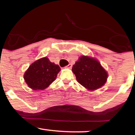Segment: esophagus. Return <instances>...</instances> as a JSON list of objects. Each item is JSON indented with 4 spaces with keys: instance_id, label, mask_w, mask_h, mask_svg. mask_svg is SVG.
Returning <instances> with one entry per match:
<instances>
[{
    "instance_id": "34e87169",
    "label": "esophagus",
    "mask_w": 135,
    "mask_h": 135,
    "mask_svg": "<svg viewBox=\"0 0 135 135\" xmlns=\"http://www.w3.org/2000/svg\"><path fill=\"white\" fill-rule=\"evenodd\" d=\"M72 67V65L71 64H68V65L67 66V67H66V68H71Z\"/></svg>"
}]
</instances>
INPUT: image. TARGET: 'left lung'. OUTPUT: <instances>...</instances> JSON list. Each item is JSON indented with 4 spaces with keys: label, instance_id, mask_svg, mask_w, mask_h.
Returning <instances> with one entry per match:
<instances>
[{
    "label": "left lung",
    "instance_id": "8db88e82",
    "mask_svg": "<svg viewBox=\"0 0 135 135\" xmlns=\"http://www.w3.org/2000/svg\"><path fill=\"white\" fill-rule=\"evenodd\" d=\"M72 71L78 82L91 91L103 86L108 77V72L100 62L95 58L87 56L79 57L73 65Z\"/></svg>",
    "mask_w": 135,
    "mask_h": 135
}]
</instances>
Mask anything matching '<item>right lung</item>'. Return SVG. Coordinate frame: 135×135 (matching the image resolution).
Instances as JSON below:
<instances>
[{
	"label": "right lung",
	"mask_w": 135,
	"mask_h": 135,
	"mask_svg": "<svg viewBox=\"0 0 135 135\" xmlns=\"http://www.w3.org/2000/svg\"><path fill=\"white\" fill-rule=\"evenodd\" d=\"M60 68L46 57L33 62L26 70L24 79L27 86L33 90H44L56 80Z\"/></svg>",
	"instance_id": "right-lung-1"
}]
</instances>
